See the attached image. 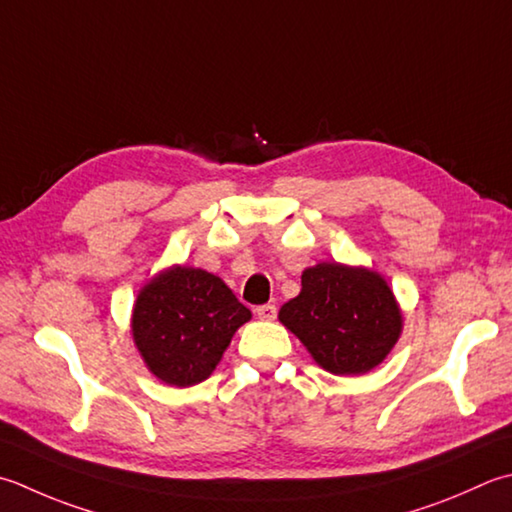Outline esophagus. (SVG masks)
<instances>
[{"instance_id": "1", "label": "esophagus", "mask_w": 512, "mask_h": 512, "mask_svg": "<svg viewBox=\"0 0 512 512\" xmlns=\"http://www.w3.org/2000/svg\"><path fill=\"white\" fill-rule=\"evenodd\" d=\"M255 313L259 319H266V322H273V319L277 317V306L275 304H262L255 308Z\"/></svg>"}]
</instances>
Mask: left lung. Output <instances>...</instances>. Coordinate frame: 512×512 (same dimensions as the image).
<instances>
[{
  "mask_svg": "<svg viewBox=\"0 0 512 512\" xmlns=\"http://www.w3.org/2000/svg\"><path fill=\"white\" fill-rule=\"evenodd\" d=\"M279 322L333 375L368 373L402 335V310L386 279L337 262L304 270L302 290L279 310Z\"/></svg>",
  "mask_w": 512,
  "mask_h": 512,
  "instance_id": "obj_1",
  "label": "left lung"
}]
</instances>
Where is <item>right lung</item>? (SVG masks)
Segmentation results:
<instances>
[{
	"instance_id": "obj_1",
	"label": "right lung",
	"mask_w": 512,
	"mask_h": 512,
	"mask_svg": "<svg viewBox=\"0 0 512 512\" xmlns=\"http://www.w3.org/2000/svg\"><path fill=\"white\" fill-rule=\"evenodd\" d=\"M248 319L250 310L217 275L173 266L139 290L130 326L150 373L186 388L210 377Z\"/></svg>"
}]
</instances>
